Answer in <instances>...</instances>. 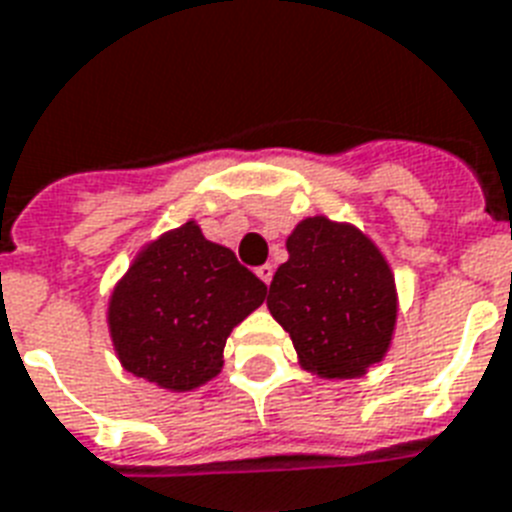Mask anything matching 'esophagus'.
Wrapping results in <instances>:
<instances>
[{"instance_id": "obj_1", "label": "esophagus", "mask_w": 512, "mask_h": 512, "mask_svg": "<svg viewBox=\"0 0 512 512\" xmlns=\"http://www.w3.org/2000/svg\"><path fill=\"white\" fill-rule=\"evenodd\" d=\"M256 275L261 277V282H272V275H275V269H272V264H261L259 269H256Z\"/></svg>"}]
</instances>
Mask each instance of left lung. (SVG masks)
I'll list each match as a JSON object with an SVG mask.
<instances>
[{
  "instance_id": "left-lung-1",
  "label": "left lung",
  "mask_w": 512,
  "mask_h": 512,
  "mask_svg": "<svg viewBox=\"0 0 512 512\" xmlns=\"http://www.w3.org/2000/svg\"><path fill=\"white\" fill-rule=\"evenodd\" d=\"M290 259L267 306L290 333L304 370L357 378L388 351L396 322L394 275L357 227L312 216L288 237Z\"/></svg>"
}]
</instances>
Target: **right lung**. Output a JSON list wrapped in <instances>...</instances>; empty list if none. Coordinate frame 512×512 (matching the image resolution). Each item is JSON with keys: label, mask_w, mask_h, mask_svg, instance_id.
<instances>
[{"label": "right lung", "mask_w": 512, "mask_h": 512, "mask_svg": "<svg viewBox=\"0 0 512 512\" xmlns=\"http://www.w3.org/2000/svg\"><path fill=\"white\" fill-rule=\"evenodd\" d=\"M267 285L195 222L142 248L110 296L108 325L126 370L190 391L222 370L232 327L259 309Z\"/></svg>", "instance_id": "1"}]
</instances>
